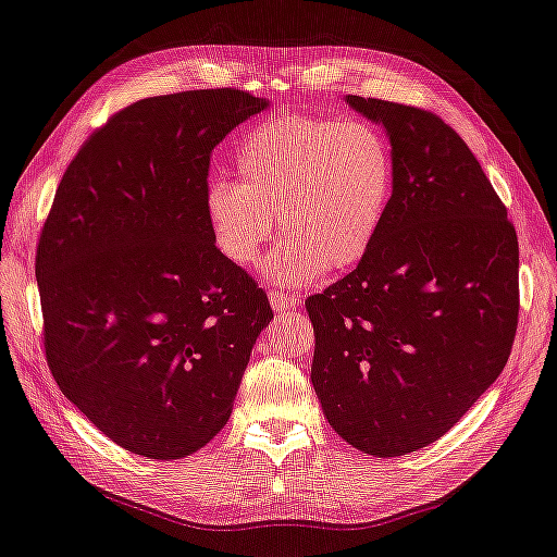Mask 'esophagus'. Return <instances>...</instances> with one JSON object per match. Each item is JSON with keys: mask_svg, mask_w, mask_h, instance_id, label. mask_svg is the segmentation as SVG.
Segmentation results:
<instances>
[{"mask_svg": "<svg viewBox=\"0 0 557 557\" xmlns=\"http://www.w3.org/2000/svg\"><path fill=\"white\" fill-rule=\"evenodd\" d=\"M269 300H271V307L275 311H288V309H296L298 307V300L294 296H286L282 292H271Z\"/></svg>", "mask_w": 557, "mask_h": 557, "instance_id": "1", "label": "esophagus"}]
</instances>
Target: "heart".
I'll return each instance as SVG.
<instances>
[{"instance_id":"heart-1","label":"heart","mask_w":557,"mask_h":557,"mask_svg":"<svg viewBox=\"0 0 557 557\" xmlns=\"http://www.w3.org/2000/svg\"><path fill=\"white\" fill-rule=\"evenodd\" d=\"M236 173V182L213 180L205 193L213 246L238 269H252L277 215L292 240L271 255L265 273L282 286L357 265L377 240L396 188L392 145L377 127L302 113L250 132Z\"/></svg>"}]
</instances>
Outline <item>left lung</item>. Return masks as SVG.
Returning a JSON list of instances; mask_svg holds the SVG:
<instances>
[{"label":"left lung","instance_id":"left-lung-1","mask_svg":"<svg viewBox=\"0 0 557 557\" xmlns=\"http://www.w3.org/2000/svg\"><path fill=\"white\" fill-rule=\"evenodd\" d=\"M346 102L389 136L396 188L371 252L305 302L311 384L350 446L398 457L444 437L507 364L519 244L469 145L440 115Z\"/></svg>","mask_w":557,"mask_h":557}]
</instances>
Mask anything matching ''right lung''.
<instances>
[{
	"mask_svg": "<svg viewBox=\"0 0 557 557\" xmlns=\"http://www.w3.org/2000/svg\"><path fill=\"white\" fill-rule=\"evenodd\" d=\"M269 102L161 95L109 117L70 161L38 240L47 364L111 442L180 459L227 423L273 309L207 225L209 159Z\"/></svg>",
	"mask_w": 557,
	"mask_h": 557,
	"instance_id": "1",
	"label": "right lung"
}]
</instances>
